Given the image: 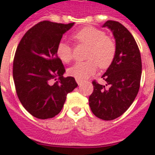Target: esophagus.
<instances>
[{
    "instance_id": "1",
    "label": "esophagus",
    "mask_w": 155,
    "mask_h": 155,
    "mask_svg": "<svg viewBox=\"0 0 155 155\" xmlns=\"http://www.w3.org/2000/svg\"><path fill=\"white\" fill-rule=\"evenodd\" d=\"M77 83L78 84V85H80L81 84V81H78V80H77Z\"/></svg>"
}]
</instances>
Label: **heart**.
Returning <instances> with one entry per match:
<instances>
[{
  "label": "heart",
  "mask_w": 155,
  "mask_h": 155,
  "mask_svg": "<svg viewBox=\"0 0 155 155\" xmlns=\"http://www.w3.org/2000/svg\"><path fill=\"white\" fill-rule=\"evenodd\" d=\"M74 40L89 46L85 58L89 60L77 62L68 70V74L78 81H85L97 69H106L111 65L116 54L114 41L104 31L88 26L81 28L74 35ZM56 54L62 62L69 63L73 59V48L64 41L57 45Z\"/></svg>",
  "instance_id": "heart-1"
}]
</instances>
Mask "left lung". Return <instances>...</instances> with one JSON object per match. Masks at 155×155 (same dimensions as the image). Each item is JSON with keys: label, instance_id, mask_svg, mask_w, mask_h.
<instances>
[{"label": "left lung", "instance_id": "obj_1", "mask_svg": "<svg viewBox=\"0 0 155 155\" xmlns=\"http://www.w3.org/2000/svg\"><path fill=\"white\" fill-rule=\"evenodd\" d=\"M103 27L113 32L116 41L114 59L102 75L105 85L94 80V91L89 97L93 114L110 121L123 114L138 94L142 76L139 49L130 31L121 23L107 21Z\"/></svg>", "mask_w": 155, "mask_h": 155}]
</instances>
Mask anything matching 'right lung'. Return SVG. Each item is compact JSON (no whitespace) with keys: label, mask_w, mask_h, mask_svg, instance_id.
Returning a JSON list of instances; mask_svg holds the SVG:
<instances>
[{"label":"right lung","mask_w":155,"mask_h":155,"mask_svg":"<svg viewBox=\"0 0 155 155\" xmlns=\"http://www.w3.org/2000/svg\"><path fill=\"white\" fill-rule=\"evenodd\" d=\"M74 24L39 22L27 31L17 48L13 67L16 92L22 106L37 118L55 117L66 95L78 86L74 78L63 77L65 67L56 54L58 42Z\"/></svg>","instance_id":"1"}]
</instances>
